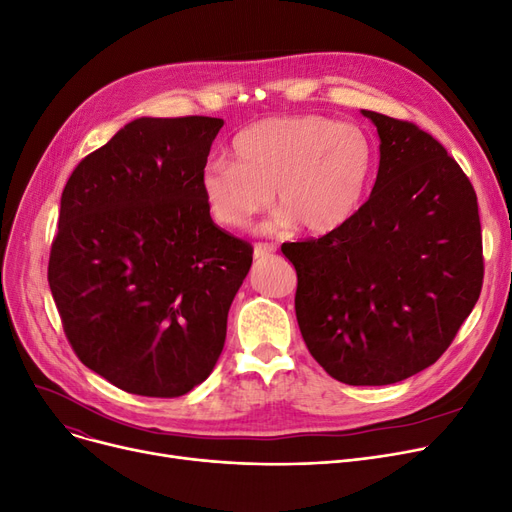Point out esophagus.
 I'll use <instances>...</instances> for the list:
<instances>
[{
  "mask_svg": "<svg viewBox=\"0 0 512 512\" xmlns=\"http://www.w3.org/2000/svg\"><path fill=\"white\" fill-rule=\"evenodd\" d=\"M273 254H275V246H273V243H256L254 252H252L254 260H262V258L273 256Z\"/></svg>",
  "mask_w": 512,
  "mask_h": 512,
  "instance_id": "1",
  "label": "esophagus"
}]
</instances>
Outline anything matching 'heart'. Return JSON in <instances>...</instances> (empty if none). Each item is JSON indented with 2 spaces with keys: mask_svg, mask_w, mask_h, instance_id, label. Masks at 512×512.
Listing matches in <instances>:
<instances>
[{
  "mask_svg": "<svg viewBox=\"0 0 512 512\" xmlns=\"http://www.w3.org/2000/svg\"><path fill=\"white\" fill-rule=\"evenodd\" d=\"M373 170L375 145L362 127L323 114L275 116L239 131L231 162L206 164L200 191L223 227L248 225L275 191V229L327 235L352 221Z\"/></svg>",
  "mask_w": 512,
  "mask_h": 512,
  "instance_id": "b5f03b06",
  "label": "heart"
}]
</instances>
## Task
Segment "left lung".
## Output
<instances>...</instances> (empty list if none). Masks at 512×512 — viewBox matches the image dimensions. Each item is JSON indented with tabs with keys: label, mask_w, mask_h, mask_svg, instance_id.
I'll use <instances>...</instances> for the list:
<instances>
[{
	"label": "left lung",
	"mask_w": 512,
	"mask_h": 512,
	"mask_svg": "<svg viewBox=\"0 0 512 512\" xmlns=\"http://www.w3.org/2000/svg\"><path fill=\"white\" fill-rule=\"evenodd\" d=\"M379 170L352 221L283 243L296 316L314 360L348 385H389L440 358L479 300L477 196L444 145L417 125L360 110Z\"/></svg>",
	"instance_id": "8db88e82"
}]
</instances>
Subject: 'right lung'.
Returning a JSON list of instances; mask_svg holds the SVG:
<instances>
[{"label": "right lung", "instance_id": "1", "mask_svg": "<svg viewBox=\"0 0 512 512\" xmlns=\"http://www.w3.org/2000/svg\"><path fill=\"white\" fill-rule=\"evenodd\" d=\"M223 118L141 116L62 191L47 281L72 350L129 394L177 398L214 369L252 246L218 229L200 175Z\"/></svg>", "mask_w": 512, "mask_h": 512}]
</instances>
